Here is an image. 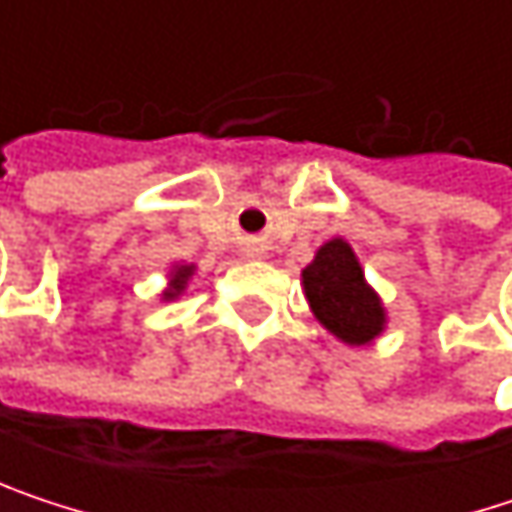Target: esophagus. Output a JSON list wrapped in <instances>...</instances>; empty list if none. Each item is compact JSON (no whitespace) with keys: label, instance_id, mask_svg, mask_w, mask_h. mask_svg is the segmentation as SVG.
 Wrapping results in <instances>:
<instances>
[{"label":"esophagus","instance_id":"34e87169","mask_svg":"<svg viewBox=\"0 0 512 512\" xmlns=\"http://www.w3.org/2000/svg\"><path fill=\"white\" fill-rule=\"evenodd\" d=\"M255 255H260V249H252V257H255Z\"/></svg>","mask_w":512,"mask_h":512}]
</instances>
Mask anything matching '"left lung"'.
<instances>
[{
  "instance_id": "left-lung-1",
  "label": "left lung",
  "mask_w": 512,
  "mask_h": 512,
  "mask_svg": "<svg viewBox=\"0 0 512 512\" xmlns=\"http://www.w3.org/2000/svg\"><path fill=\"white\" fill-rule=\"evenodd\" d=\"M302 284L314 317L344 344L361 347L382 332V302L367 287L350 243L329 240L320 246L314 263L302 269Z\"/></svg>"
}]
</instances>
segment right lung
I'll return each mask as SVG.
<instances>
[{
    "label": "right lung",
    "mask_w": 512,
    "mask_h": 512,
    "mask_svg": "<svg viewBox=\"0 0 512 512\" xmlns=\"http://www.w3.org/2000/svg\"><path fill=\"white\" fill-rule=\"evenodd\" d=\"M192 269H195V266H177V269H174V281H171V287H168L162 296H165V299L180 296V293H183V287H186V281H189V275H192Z\"/></svg>",
    "instance_id": "1"
}]
</instances>
